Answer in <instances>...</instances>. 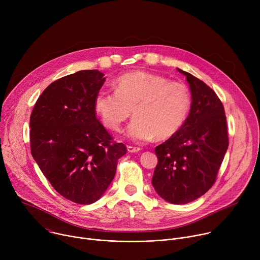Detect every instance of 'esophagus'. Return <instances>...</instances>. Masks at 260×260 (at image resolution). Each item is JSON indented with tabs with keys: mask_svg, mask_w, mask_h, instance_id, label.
I'll return each mask as SVG.
<instances>
[{
	"mask_svg": "<svg viewBox=\"0 0 260 260\" xmlns=\"http://www.w3.org/2000/svg\"><path fill=\"white\" fill-rule=\"evenodd\" d=\"M141 149L139 147H133V146H127V151L129 152V153H137V152H139Z\"/></svg>",
	"mask_w": 260,
	"mask_h": 260,
	"instance_id": "obj_1",
	"label": "esophagus"
}]
</instances>
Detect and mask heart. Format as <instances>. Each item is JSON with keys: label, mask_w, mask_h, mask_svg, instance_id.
I'll list each match as a JSON object with an SVG mask.
<instances>
[{"label": "heart", "mask_w": 260, "mask_h": 260, "mask_svg": "<svg viewBox=\"0 0 260 260\" xmlns=\"http://www.w3.org/2000/svg\"><path fill=\"white\" fill-rule=\"evenodd\" d=\"M115 93L100 90L93 108L104 126L120 131L133 111L134 120L126 134L136 141H164L176 135L190 111L191 96L187 87L169 82L160 75L134 71L113 82Z\"/></svg>", "instance_id": "heart-1"}]
</instances>
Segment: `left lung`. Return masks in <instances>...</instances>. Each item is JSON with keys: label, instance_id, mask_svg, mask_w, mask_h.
<instances>
[{"label": "left lung", "instance_id": "obj_1", "mask_svg": "<svg viewBox=\"0 0 260 260\" xmlns=\"http://www.w3.org/2000/svg\"><path fill=\"white\" fill-rule=\"evenodd\" d=\"M177 70L189 84L190 112L180 131L155 148L158 162L152 185L165 201L183 205L212 187L229 137L224 108L215 91L190 73Z\"/></svg>", "mask_w": 260, "mask_h": 260}]
</instances>
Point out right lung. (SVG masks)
Wrapping results in <instances>:
<instances>
[{"label":"right lung","mask_w":260,"mask_h":260,"mask_svg":"<svg viewBox=\"0 0 260 260\" xmlns=\"http://www.w3.org/2000/svg\"><path fill=\"white\" fill-rule=\"evenodd\" d=\"M104 76L99 70H83L52 82L29 119L35 161L60 196L80 205L102 198L126 153L95 116L93 101Z\"/></svg>","instance_id":"add662e5"}]
</instances>
